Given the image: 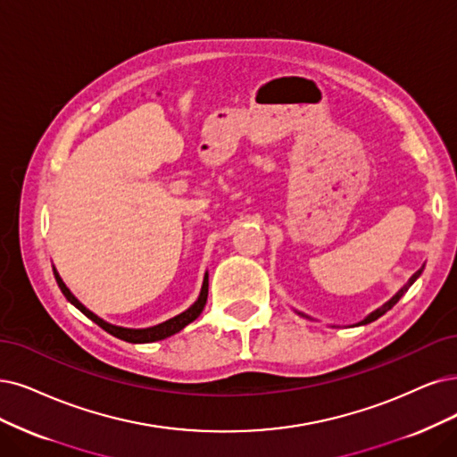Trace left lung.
Segmentation results:
<instances>
[{"label":"left lung","mask_w":457,"mask_h":457,"mask_svg":"<svg viewBox=\"0 0 457 457\" xmlns=\"http://www.w3.org/2000/svg\"><path fill=\"white\" fill-rule=\"evenodd\" d=\"M420 275H421V269H420V271H416V273H414V275H412V277L409 278V282H407V284H404V286H403V288H401V290H399V292H397V294H395V295H394V297H392L390 301H387V303H386V305H382V307H380V309H377V311H375L373 314H370V316H367V318L363 320V322H361V324H369V322H375V320H377V318H380L382 314H386L387 311H390V309H392V307L395 305V303H397V301H399V299H401V297H403L404 294H407V290L411 288V286L414 284V280H416V278H418Z\"/></svg>","instance_id":"obj_1"}]
</instances>
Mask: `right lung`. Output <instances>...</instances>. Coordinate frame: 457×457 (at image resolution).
<instances>
[{"label":"right lung","instance_id":"obj_1","mask_svg":"<svg viewBox=\"0 0 457 457\" xmlns=\"http://www.w3.org/2000/svg\"><path fill=\"white\" fill-rule=\"evenodd\" d=\"M54 277H56V282H58L60 290H62V294L65 295L67 301L73 303V305H75L84 316H88V318L92 320V322H96L101 329H105L107 333L118 337V339H122V341H126V343H154V341L165 339V337H171V335L179 333L182 328H186L190 322H194V320L201 314V311L205 309L207 295H209V277L205 275V280H203V286H201V294H199L197 301L194 303V305H192L188 311H184L182 314H179V316H175V318H171V320H167V322L158 324V326H154V328H146V329H128V328H118V326L107 324V322H104V320H101V318H97L94 312H90L87 307H84L82 303H79V299H77L70 290H67V286L63 284V280H62L60 275L56 273V269H54Z\"/></svg>","mask_w":457,"mask_h":457}]
</instances>
